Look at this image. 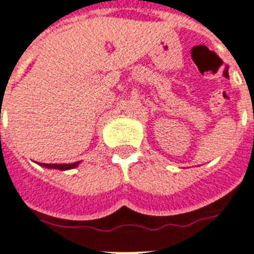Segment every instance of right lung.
Wrapping results in <instances>:
<instances>
[{
    "label": "right lung",
    "mask_w": 254,
    "mask_h": 254,
    "mask_svg": "<svg viewBox=\"0 0 254 254\" xmlns=\"http://www.w3.org/2000/svg\"><path fill=\"white\" fill-rule=\"evenodd\" d=\"M39 166L46 167V169H57V170H62V171H65V170H71L75 169L80 165V162H73V163H38Z\"/></svg>",
    "instance_id": "right-lung-1"
}]
</instances>
